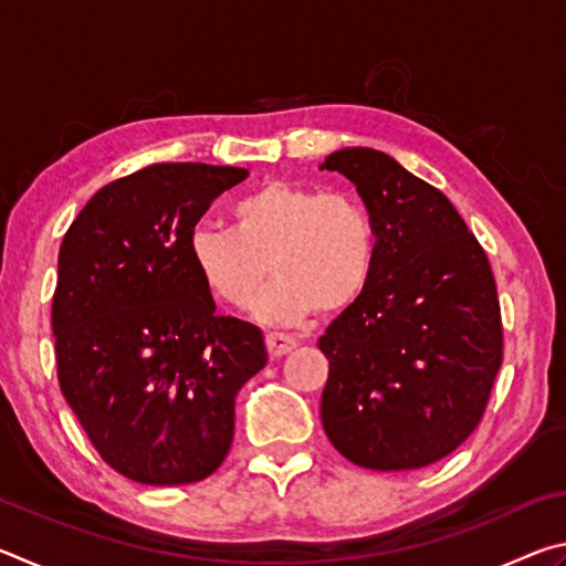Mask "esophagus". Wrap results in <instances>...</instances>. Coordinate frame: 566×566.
Returning <instances> with one entry per match:
<instances>
[{
	"instance_id": "obj_1",
	"label": "esophagus",
	"mask_w": 566,
	"mask_h": 566,
	"mask_svg": "<svg viewBox=\"0 0 566 566\" xmlns=\"http://www.w3.org/2000/svg\"><path fill=\"white\" fill-rule=\"evenodd\" d=\"M296 342L294 337L284 332H270L266 334V349H270L272 357H284V354H290L292 349H296Z\"/></svg>"
}]
</instances>
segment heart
<instances>
[{"instance_id":"1","label":"heart","mask_w":566,"mask_h":566,"mask_svg":"<svg viewBox=\"0 0 566 566\" xmlns=\"http://www.w3.org/2000/svg\"><path fill=\"white\" fill-rule=\"evenodd\" d=\"M232 229L197 227L189 260L219 302L249 310L272 272L260 317L296 322L317 310L344 312L367 290L377 239L371 217L349 191H319L270 179L229 207Z\"/></svg>"}]
</instances>
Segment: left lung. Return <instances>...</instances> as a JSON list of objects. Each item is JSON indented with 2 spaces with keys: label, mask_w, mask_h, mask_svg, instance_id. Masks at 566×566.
<instances>
[{
  "label": "left lung",
  "mask_w": 566,
  "mask_h": 566,
  "mask_svg": "<svg viewBox=\"0 0 566 566\" xmlns=\"http://www.w3.org/2000/svg\"><path fill=\"white\" fill-rule=\"evenodd\" d=\"M375 224L367 290L319 337L322 424L342 457L401 472L452 454L484 417L502 367L490 260L452 202L385 151L339 149Z\"/></svg>",
  "instance_id": "1"
}]
</instances>
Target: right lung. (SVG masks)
I'll return each instance as SVG.
<instances>
[{
  "label": "right lung",
  "mask_w": 566,
  "mask_h": 566,
  "mask_svg": "<svg viewBox=\"0 0 566 566\" xmlns=\"http://www.w3.org/2000/svg\"><path fill=\"white\" fill-rule=\"evenodd\" d=\"M247 169L161 161L109 181L60 247L56 379L99 457L139 484L199 482L234 439V397L266 364L260 327L214 312L189 234Z\"/></svg>",
  "instance_id": "add662e5"
}]
</instances>
